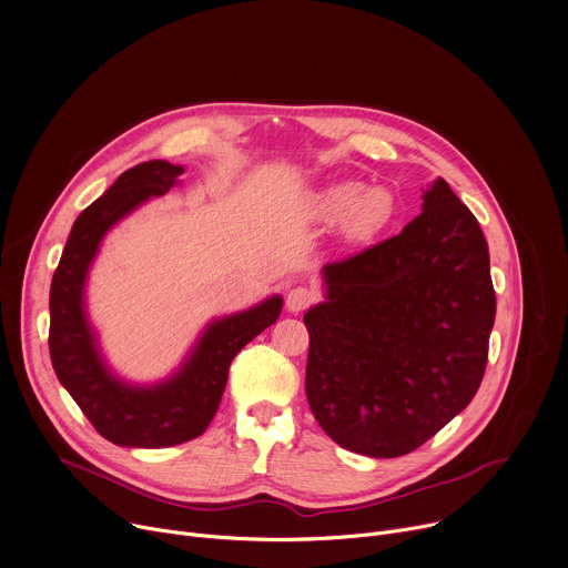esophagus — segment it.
<instances>
[{
  "label": "esophagus",
  "instance_id": "esophagus-1",
  "mask_svg": "<svg viewBox=\"0 0 568 568\" xmlns=\"http://www.w3.org/2000/svg\"><path fill=\"white\" fill-rule=\"evenodd\" d=\"M315 301V292L313 290H307V287H292L290 292H287V296H285V307L290 313H301V311H305L307 305H311Z\"/></svg>",
  "mask_w": 568,
  "mask_h": 568
}]
</instances>
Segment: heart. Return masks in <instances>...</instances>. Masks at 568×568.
Here are the masks:
<instances>
[{"label":"heart","instance_id":"heart-1","mask_svg":"<svg viewBox=\"0 0 568 568\" xmlns=\"http://www.w3.org/2000/svg\"><path fill=\"white\" fill-rule=\"evenodd\" d=\"M394 201L385 187H365L357 181H342L326 187L317 199L322 217L335 222L346 217L348 237L363 240L374 235L392 217Z\"/></svg>","mask_w":568,"mask_h":568}]
</instances>
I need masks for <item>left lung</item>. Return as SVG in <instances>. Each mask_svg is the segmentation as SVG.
<instances>
[{
    "instance_id": "left-lung-1",
    "label": "left lung",
    "mask_w": 568,
    "mask_h": 568,
    "mask_svg": "<svg viewBox=\"0 0 568 568\" xmlns=\"http://www.w3.org/2000/svg\"><path fill=\"white\" fill-rule=\"evenodd\" d=\"M305 394L339 446L398 457L471 403L487 367L496 294L478 220L444 179L398 235L326 263Z\"/></svg>"
}]
</instances>
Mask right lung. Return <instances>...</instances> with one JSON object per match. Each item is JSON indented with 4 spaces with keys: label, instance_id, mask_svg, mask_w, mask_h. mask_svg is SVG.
<instances>
[{
    "label": "right lung",
    "instance_id": "obj_1",
    "mask_svg": "<svg viewBox=\"0 0 568 568\" xmlns=\"http://www.w3.org/2000/svg\"><path fill=\"white\" fill-rule=\"evenodd\" d=\"M181 165L149 161L126 170L77 217L49 290L51 365L101 437L129 448H165L199 437L220 407L233 357L281 311L283 296H270L248 311L211 322L181 367L153 385L118 378L99 351L85 315V281L104 235L138 205L170 192Z\"/></svg>",
    "mask_w": 568,
    "mask_h": 568
}]
</instances>
